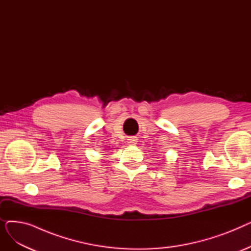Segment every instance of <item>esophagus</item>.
I'll return each mask as SVG.
<instances>
[{"mask_svg": "<svg viewBox=\"0 0 251 251\" xmlns=\"http://www.w3.org/2000/svg\"><path fill=\"white\" fill-rule=\"evenodd\" d=\"M136 142H137V138H136V137H134V136H132V137H128V139H127V143H128V144H130V146H135Z\"/></svg>", "mask_w": 251, "mask_h": 251, "instance_id": "1", "label": "esophagus"}]
</instances>
